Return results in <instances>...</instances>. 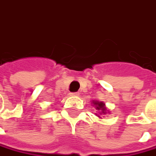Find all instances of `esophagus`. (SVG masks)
I'll return each instance as SVG.
<instances>
[{
    "mask_svg": "<svg viewBox=\"0 0 156 156\" xmlns=\"http://www.w3.org/2000/svg\"><path fill=\"white\" fill-rule=\"evenodd\" d=\"M69 95L70 96H78L79 94L78 93H71V94H69Z\"/></svg>",
    "mask_w": 156,
    "mask_h": 156,
    "instance_id": "34e87169",
    "label": "esophagus"
}]
</instances>
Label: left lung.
<instances>
[{
  "label": "left lung",
  "instance_id": "obj_1",
  "mask_svg": "<svg viewBox=\"0 0 156 156\" xmlns=\"http://www.w3.org/2000/svg\"><path fill=\"white\" fill-rule=\"evenodd\" d=\"M92 103H93L94 107H95V109L97 110V113H95V115H96L99 118H101V115H106L108 114V113H109V110L107 108L105 103L103 101H99L93 100L92 101Z\"/></svg>",
  "mask_w": 156,
  "mask_h": 156
}]
</instances>
